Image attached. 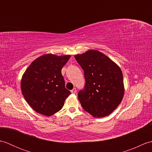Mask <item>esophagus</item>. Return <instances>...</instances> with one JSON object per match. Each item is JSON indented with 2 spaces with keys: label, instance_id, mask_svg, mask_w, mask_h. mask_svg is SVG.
Returning a JSON list of instances; mask_svg holds the SVG:
<instances>
[{
  "label": "esophagus",
  "instance_id": "1",
  "mask_svg": "<svg viewBox=\"0 0 152 152\" xmlns=\"http://www.w3.org/2000/svg\"><path fill=\"white\" fill-rule=\"evenodd\" d=\"M70 92H71V93H75L76 92V88H74L73 89H72V90H71V91H70Z\"/></svg>",
  "mask_w": 152,
  "mask_h": 152
}]
</instances>
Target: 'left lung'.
<instances>
[{"instance_id":"obj_1","label":"left lung","mask_w":152,"mask_h":152,"mask_svg":"<svg viewBox=\"0 0 152 152\" xmlns=\"http://www.w3.org/2000/svg\"><path fill=\"white\" fill-rule=\"evenodd\" d=\"M74 57L84 73L85 85L78 93L82 108L96 118L110 114L120 104L124 95L120 68L96 50Z\"/></svg>"}]
</instances>
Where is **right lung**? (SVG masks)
<instances>
[{"instance_id": "1", "label": "right lung", "mask_w": 152, "mask_h": 152, "mask_svg": "<svg viewBox=\"0 0 152 152\" xmlns=\"http://www.w3.org/2000/svg\"><path fill=\"white\" fill-rule=\"evenodd\" d=\"M70 56L46 54L37 58L22 77L21 89L27 103L39 114L50 116L63 108L70 94L61 69Z\"/></svg>"}]
</instances>
